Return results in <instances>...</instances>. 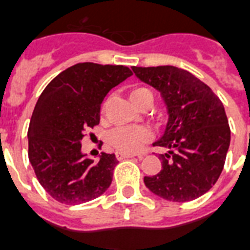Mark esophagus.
<instances>
[{
  "label": "esophagus",
  "instance_id": "esophagus-1",
  "mask_svg": "<svg viewBox=\"0 0 250 250\" xmlns=\"http://www.w3.org/2000/svg\"><path fill=\"white\" fill-rule=\"evenodd\" d=\"M116 157H117L118 161H123V159H126V158H132L133 155L132 154H124V153H116Z\"/></svg>",
  "mask_w": 250,
  "mask_h": 250
}]
</instances>
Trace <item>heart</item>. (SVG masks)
I'll return each instance as SVG.
<instances>
[{"label": "heart", "mask_w": 250, "mask_h": 250, "mask_svg": "<svg viewBox=\"0 0 250 250\" xmlns=\"http://www.w3.org/2000/svg\"><path fill=\"white\" fill-rule=\"evenodd\" d=\"M129 99L137 108L145 101H151L150 92L144 87H133L129 89ZM151 133L144 126L116 127L109 134V144L120 153L133 154L141 149V146L150 140Z\"/></svg>", "instance_id": "obj_1"}]
</instances>
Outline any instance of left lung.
<instances>
[{
	"label": "left lung",
	"instance_id": "8db88e82",
	"mask_svg": "<svg viewBox=\"0 0 250 250\" xmlns=\"http://www.w3.org/2000/svg\"><path fill=\"white\" fill-rule=\"evenodd\" d=\"M141 82L161 93L168 120L154 146L162 168L145 176L146 187L170 202H189L207 192L219 179L229 147L230 130L224 105L207 84L174 65L132 67Z\"/></svg>",
	"mask_w": 250,
	"mask_h": 250
}]
</instances>
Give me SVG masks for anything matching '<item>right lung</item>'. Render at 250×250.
<instances>
[{"instance_id": "1", "label": "right lung", "mask_w": 250, "mask_h": 250, "mask_svg": "<svg viewBox=\"0 0 250 250\" xmlns=\"http://www.w3.org/2000/svg\"><path fill=\"white\" fill-rule=\"evenodd\" d=\"M132 75L125 65L78 63L54 78L41 93L30 120L29 159L47 194L64 204L99 198L112 183L118 161L82 151L84 130L100 123L106 93Z\"/></svg>"}]
</instances>
